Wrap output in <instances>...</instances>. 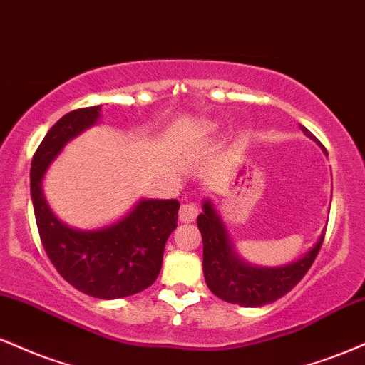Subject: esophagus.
Listing matches in <instances>:
<instances>
[{"label":"esophagus","mask_w":365,"mask_h":365,"mask_svg":"<svg viewBox=\"0 0 365 365\" xmlns=\"http://www.w3.org/2000/svg\"><path fill=\"white\" fill-rule=\"evenodd\" d=\"M199 215V207L194 202H183L180 207V220L185 221V223H192Z\"/></svg>","instance_id":"esophagus-1"}]
</instances>
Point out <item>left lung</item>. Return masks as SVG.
Listing matches in <instances>:
<instances>
[{"label": "left lung", "mask_w": 365, "mask_h": 365, "mask_svg": "<svg viewBox=\"0 0 365 365\" xmlns=\"http://www.w3.org/2000/svg\"><path fill=\"white\" fill-rule=\"evenodd\" d=\"M300 128L305 135L314 139L307 128ZM202 209L204 211L197 217V226H199L204 244V278H206L209 290L216 297L223 299L225 302L238 304L242 307H261L287 295L312 266L324 240V233H322L316 245L304 257L287 266H252L237 255L223 221L217 216L211 200H206Z\"/></svg>", "instance_id": "1"}]
</instances>
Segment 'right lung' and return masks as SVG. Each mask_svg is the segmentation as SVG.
Masks as SVG:
<instances>
[{"instance_id": "obj_1", "label": "right lung", "mask_w": 365, "mask_h": 365, "mask_svg": "<svg viewBox=\"0 0 365 365\" xmlns=\"http://www.w3.org/2000/svg\"><path fill=\"white\" fill-rule=\"evenodd\" d=\"M101 106L66 113L49 128L31 168L36 223L49 261L73 288L96 299L113 300L139 293L156 282L168 237L178 221L177 199H142L120 221L101 230H77L49 209L43 180L49 165L83 130L98 123Z\"/></svg>"}]
</instances>
